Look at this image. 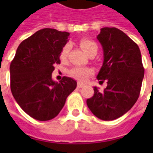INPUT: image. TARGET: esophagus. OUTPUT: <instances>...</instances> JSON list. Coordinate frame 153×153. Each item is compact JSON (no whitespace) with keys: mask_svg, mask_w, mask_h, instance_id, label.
<instances>
[{"mask_svg":"<svg viewBox=\"0 0 153 153\" xmlns=\"http://www.w3.org/2000/svg\"><path fill=\"white\" fill-rule=\"evenodd\" d=\"M84 85H85V84H83V83H82V82H78V83H77V88H82Z\"/></svg>","mask_w":153,"mask_h":153,"instance_id":"34e87169","label":"esophagus"}]
</instances>
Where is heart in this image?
I'll use <instances>...</instances> for the list:
<instances>
[{
    "label": "heart",
    "mask_w": 153,
    "mask_h": 153,
    "mask_svg": "<svg viewBox=\"0 0 153 153\" xmlns=\"http://www.w3.org/2000/svg\"><path fill=\"white\" fill-rule=\"evenodd\" d=\"M79 44L81 48L85 51L87 53H90L92 50L94 49H97V45L96 43L88 38H82L80 39ZM70 45L66 44L62 48L60 53H59V59L61 61H65L67 59L69 52H70ZM71 76L76 78V79L80 80V81H84L87 79V77L92 74V70L88 69V68H82V67H76L74 68L71 71Z\"/></svg>",
    "instance_id": "b5f03b06"
}]
</instances>
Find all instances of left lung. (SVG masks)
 I'll return each instance as SVG.
<instances>
[{"label": "left lung", "instance_id": "left-lung-1", "mask_svg": "<svg viewBox=\"0 0 153 153\" xmlns=\"http://www.w3.org/2000/svg\"><path fill=\"white\" fill-rule=\"evenodd\" d=\"M97 39L104 53L97 79L106 80L107 87L103 92L94 87V94L87 105L98 118L111 121L125 114L137 101L144 68L138 45L122 30L105 27Z\"/></svg>", "mask_w": 153, "mask_h": 153}]
</instances>
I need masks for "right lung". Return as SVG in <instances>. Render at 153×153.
Here are the masks:
<instances>
[{"mask_svg":"<svg viewBox=\"0 0 153 153\" xmlns=\"http://www.w3.org/2000/svg\"><path fill=\"white\" fill-rule=\"evenodd\" d=\"M70 33L45 28L21 42L10 65L11 91L16 102L29 116L39 121L54 118L76 82L64 76L52 78L55 64Z\"/></svg>","mask_w":153,"mask_h":153,"instance_id":"right-lung-1","label":"right lung"}]
</instances>
